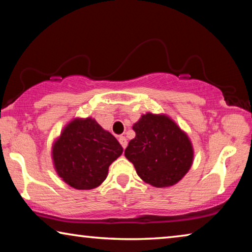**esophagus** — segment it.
I'll return each instance as SVG.
<instances>
[{
    "label": "esophagus",
    "mask_w": 252,
    "mask_h": 252,
    "mask_svg": "<svg viewBox=\"0 0 252 252\" xmlns=\"http://www.w3.org/2000/svg\"><path fill=\"white\" fill-rule=\"evenodd\" d=\"M119 141H120V143H121V146L123 147V149H125V148H126V145H127L126 138L123 137V135H120V137H119Z\"/></svg>",
    "instance_id": "esophagus-1"
}]
</instances>
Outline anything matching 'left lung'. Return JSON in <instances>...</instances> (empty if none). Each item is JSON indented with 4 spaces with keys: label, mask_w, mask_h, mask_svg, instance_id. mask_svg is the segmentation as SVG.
<instances>
[{
    "label": "left lung",
    "mask_w": 252,
    "mask_h": 252,
    "mask_svg": "<svg viewBox=\"0 0 252 252\" xmlns=\"http://www.w3.org/2000/svg\"><path fill=\"white\" fill-rule=\"evenodd\" d=\"M132 129L135 137L130 140L125 156L143 182L165 189L189 173L194 161L193 143L170 117L147 112Z\"/></svg>",
    "instance_id": "left-lung-1"
}]
</instances>
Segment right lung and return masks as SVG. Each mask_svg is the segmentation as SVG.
<instances>
[{"instance_id":"1","label":"right lung","mask_w":252,"mask_h":252,"mask_svg":"<svg viewBox=\"0 0 252 252\" xmlns=\"http://www.w3.org/2000/svg\"><path fill=\"white\" fill-rule=\"evenodd\" d=\"M122 153L114 135L92 117L70 120L51 146L56 173L75 189L98 187L107 177L111 163Z\"/></svg>"}]
</instances>
